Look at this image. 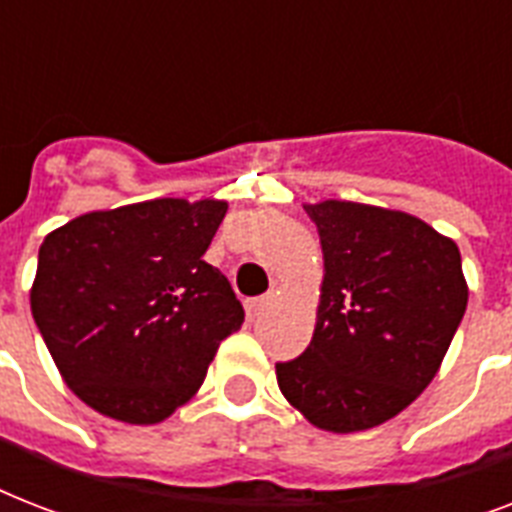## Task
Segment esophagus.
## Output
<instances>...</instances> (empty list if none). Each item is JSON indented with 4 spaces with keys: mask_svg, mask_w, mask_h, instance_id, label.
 I'll return each instance as SVG.
<instances>
[{
    "mask_svg": "<svg viewBox=\"0 0 512 512\" xmlns=\"http://www.w3.org/2000/svg\"><path fill=\"white\" fill-rule=\"evenodd\" d=\"M268 303H271V297L265 295V297H255V300H247V316L249 319H257L260 313L268 308Z\"/></svg>",
    "mask_w": 512,
    "mask_h": 512,
    "instance_id": "1",
    "label": "esophagus"
}]
</instances>
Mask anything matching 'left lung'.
I'll list each match as a JSON object with an SVG mask.
<instances>
[{"label":"left lung","mask_w":512,"mask_h":512,"mask_svg":"<svg viewBox=\"0 0 512 512\" xmlns=\"http://www.w3.org/2000/svg\"><path fill=\"white\" fill-rule=\"evenodd\" d=\"M324 252L303 356L276 364L289 404L332 433L382 425L436 377L468 308L460 249L420 217L356 201L305 204Z\"/></svg>","instance_id":"left-lung-1"}]
</instances>
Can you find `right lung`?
Wrapping results in <instances>:
<instances>
[{"label":"right lung","instance_id":"obj_1","mask_svg":"<svg viewBox=\"0 0 512 512\" xmlns=\"http://www.w3.org/2000/svg\"><path fill=\"white\" fill-rule=\"evenodd\" d=\"M225 209L217 199L140 201L44 236L31 313L66 385L95 412L167 420L241 327L231 284L201 260Z\"/></svg>","mask_w":512,"mask_h":512}]
</instances>
